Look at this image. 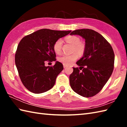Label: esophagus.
Here are the masks:
<instances>
[{"label":"esophagus","mask_w":127,"mask_h":127,"mask_svg":"<svg viewBox=\"0 0 127 127\" xmlns=\"http://www.w3.org/2000/svg\"><path fill=\"white\" fill-rule=\"evenodd\" d=\"M63 67H64V68H66L67 66L66 65H65V64H63Z\"/></svg>","instance_id":"obj_1"}]
</instances>
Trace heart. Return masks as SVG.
I'll return each mask as SVG.
<instances>
[{
  "instance_id": "heart-1",
  "label": "heart",
  "mask_w": 127,
  "mask_h": 127,
  "mask_svg": "<svg viewBox=\"0 0 127 127\" xmlns=\"http://www.w3.org/2000/svg\"><path fill=\"white\" fill-rule=\"evenodd\" d=\"M65 41L74 46V52H76L78 55H82L85 50V45L81 42L79 37L75 35H70L67 36ZM63 44L62 40L59 39L57 40L53 45V50L56 54H60L62 51V47ZM78 56L76 53H74L71 55H63L59 57L58 61L63 64L69 65L77 59Z\"/></svg>"
}]
</instances>
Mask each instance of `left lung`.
Masks as SVG:
<instances>
[{
    "mask_svg": "<svg viewBox=\"0 0 127 127\" xmlns=\"http://www.w3.org/2000/svg\"><path fill=\"white\" fill-rule=\"evenodd\" d=\"M70 35H79L85 39V50L82 57L76 62L83 68L82 71L73 68L69 77L70 85L79 95L86 98L93 96L101 90L112 73L114 51L108 41L92 29H77Z\"/></svg>",
    "mask_w": 127,
    "mask_h": 127,
    "instance_id": "1",
    "label": "left lung"
}]
</instances>
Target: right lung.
Instances as JSON below:
<instances>
[{
    "label": "right lung",
    "mask_w": 127,
    "mask_h": 127,
    "mask_svg": "<svg viewBox=\"0 0 127 127\" xmlns=\"http://www.w3.org/2000/svg\"><path fill=\"white\" fill-rule=\"evenodd\" d=\"M71 31L42 29L22 38L15 54V64L23 85L32 93L39 94L50 90L63 66L56 61L53 67H46L45 62L56 61L53 45Z\"/></svg>",
    "instance_id": "obj_1"
}]
</instances>
